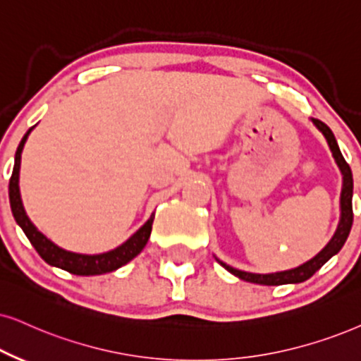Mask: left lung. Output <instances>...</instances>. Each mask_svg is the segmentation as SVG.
Wrapping results in <instances>:
<instances>
[{
  "label": "left lung",
  "instance_id": "obj_1",
  "mask_svg": "<svg viewBox=\"0 0 361 361\" xmlns=\"http://www.w3.org/2000/svg\"><path fill=\"white\" fill-rule=\"evenodd\" d=\"M313 125L322 131L323 136L326 138L328 147L331 149L333 158H335L336 165H338L341 175H343V188H341V196H340V208H341V216L338 228H336L333 238L328 241V245L322 250L317 257H313L310 262L300 264V267L293 268V270L286 271H278V273H268V275H259V273H248L236 270V268L230 267V264L223 263L218 259V263L221 264L225 270L233 273L235 276L241 278V280L250 281V283H258V285H286V283H302L308 278H312L314 273H317L320 268L325 264L328 259H330L333 255H336L341 250V246L345 245L346 238H348L351 225H353V207H351V196H353V175H351L350 165L345 161L343 154H341L338 143H336L335 135L331 133V130L328 128L325 123L320 120H313Z\"/></svg>",
  "mask_w": 361,
  "mask_h": 361
}]
</instances>
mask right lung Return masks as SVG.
<instances>
[{"label": "right lung", "instance_id": "right-lung-1", "mask_svg": "<svg viewBox=\"0 0 361 361\" xmlns=\"http://www.w3.org/2000/svg\"><path fill=\"white\" fill-rule=\"evenodd\" d=\"M35 126H31L26 135L23 136L20 141V147L16 149L15 154V166H13V173L10 178V204L13 216L18 225L21 226V230L25 231V235L28 236L30 243L35 246V250L38 252L41 258L44 259L51 267H58L61 270H66L73 273V275H81V276H90V275H103V273L115 271L118 268L131 262L136 255L141 253V250L145 248V245L148 243L149 235H152V225L154 220V214L149 216V220L145 223L143 226L136 231L135 235H131L125 243L118 246V248L111 250V252L99 253V255H81V253H73L66 252V250L59 248L58 245H54L51 240H48L41 231L36 228L28 214L23 207L21 195H20V165H21V152L25 147L28 135L31 133Z\"/></svg>", "mask_w": 361, "mask_h": 361}]
</instances>
